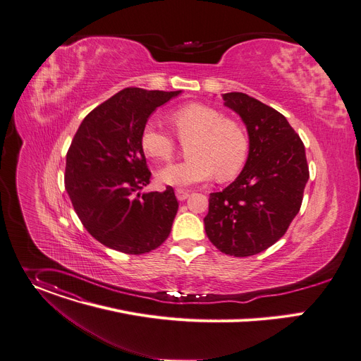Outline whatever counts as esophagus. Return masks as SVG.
Here are the masks:
<instances>
[{"label":"esophagus","instance_id":"esophagus-1","mask_svg":"<svg viewBox=\"0 0 361 361\" xmlns=\"http://www.w3.org/2000/svg\"><path fill=\"white\" fill-rule=\"evenodd\" d=\"M176 195H177V199H178L180 202H183V200L188 199L190 191H188V190H184V188H177V190H176Z\"/></svg>","mask_w":361,"mask_h":361}]
</instances>
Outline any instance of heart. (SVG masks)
I'll use <instances>...</instances> for the list:
<instances>
[{"label":"heart","mask_w":361,"mask_h":361,"mask_svg":"<svg viewBox=\"0 0 361 361\" xmlns=\"http://www.w3.org/2000/svg\"><path fill=\"white\" fill-rule=\"evenodd\" d=\"M171 122L181 142L188 144L190 159L158 171V180L173 187H188L209 181L216 173L220 180L235 177L245 166L249 140L243 126L206 104H188L171 115ZM142 151L158 161H170L176 140L154 122L141 130Z\"/></svg>","instance_id":"obj_1"}]
</instances>
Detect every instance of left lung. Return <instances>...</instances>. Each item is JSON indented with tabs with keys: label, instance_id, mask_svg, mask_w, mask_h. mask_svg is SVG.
Segmentation results:
<instances>
[{
	"label": "left lung",
	"instance_id": "8db88e82",
	"mask_svg": "<svg viewBox=\"0 0 361 361\" xmlns=\"http://www.w3.org/2000/svg\"><path fill=\"white\" fill-rule=\"evenodd\" d=\"M223 101L246 125L249 155L238 178L210 194L204 228L220 252L245 257L285 235L310 171L305 147L282 114L242 92L224 93Z\"/></svg>",
	"mask_w": 361,
	"mask_h": 361
}]
</instances>
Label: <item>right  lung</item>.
Wrapping results in <instances>:
<instances>
[{
  "label": "right lung",
  "mask_w": 361,
  "mask_h": 361,
  "mask_svg": "<svg viewBox=\"0 0 361 361\" xmlns=\"http://www.w3.org/2000/svg\"><path fill=\"white\" fill-rule=\"evenodd\" d=\"M180 93L126 87L89 112L75 134L66 190L86 231L111 249L142 255L171 232L178 202L173 187L141 192L151 171L140 138L149 115Z\"/></svg>",
  "instance_id": "1"
}]
</instances>
